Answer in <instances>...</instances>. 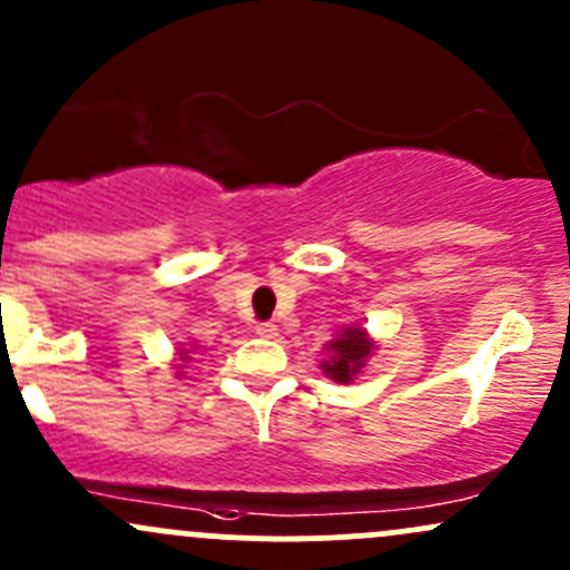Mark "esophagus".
<instances>
[{"mask_svg": "<svg viewBox=\"0 0 570 570\" xmlns=\"http://www.w3.org/2000/svg\"><path fill=\"white\" fill-rule=\"evenodd\" d=\"M254 333L259 335V337H267V341H271V337L278 335V327H275V324H271V322H262V324H256Z\"/></svg>", "mask_w": 570, "mask_h": 570, "instance_id": "1", "label": "esophagus"}]
</instances>
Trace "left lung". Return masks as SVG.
I'll list each match as a JSON object with an SVG mask.
<instances>
[{
  "instance_id": "8db88e82",
  "label": "left lung",
  "mask_w": 570,
  "mask_h": 570,
  "mask_svg": "<svg viewBox=\"0 0 570 570\" xmlns=\"http://www.w3.org/2000/svg\"><path fill=\"white\" fill-rule=\"evenodd\" d=\"M373 343L367 341L365 330L348 327L346 333L337 335L333 343H330V352H333V360L324 362V373L330 379L337 381V384H346V381L354 379V373H360V367L365 365V356L371 354Z\"/></svg>"
}]
</instances>
